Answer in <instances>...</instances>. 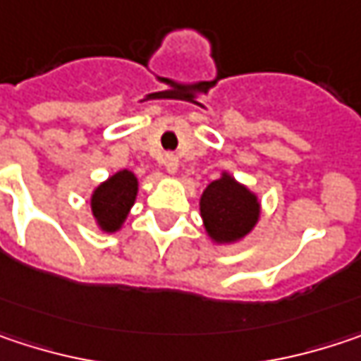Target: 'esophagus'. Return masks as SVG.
Instances as JSON below:
<instances>
[{"mask_svg":"<svg viewBox=\"0 0 361 361\" xmlns=\"http://www.w3.org/2000/svg\"><path fill=\"white\" fill-rule=\"evenodd\" d=\"M163 165H165V169H167L169 173H176V171H178V167H180V159H178L176 154L167 152V154H165V159H163Z\"/></svg>","mask_w":361,"mask_h":361,"instance_id":"obj_1","label":"esophagus"}]
</instances>
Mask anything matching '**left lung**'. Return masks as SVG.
<instances>
[{"mask_svg":"<svg viewBox=\"0 0 361 361\" xmlns=\"http://www.w3.org/2000/svg\"><path fill=\"white\" fill-rule=\"evenodd\" d=\"M260 204L256 196L233 180L223 176L209 183L200 198V214L214 242H233L250 233L256 225Z\"/></svg>","mask_w":361,"mask_h":361,"instance_id":"left-lung-1","label":"left lung"}]
</instances>
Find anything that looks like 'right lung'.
Masks as SVG:
<instances>
[{
	"label": "right lung",
	"instance_id": "add662e5",
	"mask_svg": "<svg viewBox=\"0 0 361 361\" xmlns=\"http://www.w3.org/2000/svg\"><path fill=\"white\" fill-rule=\"evenodd\" d=\"M136 192L138 180L132 171H119L94 190L90 207L101 229L117 231L121 227L136 200Z\"/></svg>",
	"mask_w": 361,
	"mask_h": 361
}]
</instances>
